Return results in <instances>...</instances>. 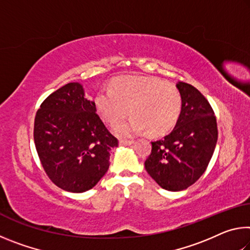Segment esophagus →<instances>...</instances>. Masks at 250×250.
<instances>
[{
    "label": "esophagus",
    "instance_id": "esophagus-1",
    "mask_svg": "<svg viewBox=\"0 0 250 250\" xmlns=\"http://www.w3.org/2000/svg\"><path fill=\"white\" fill-rule=\"evenodd\" d=\"M133 143H134L133 140H120L119 141V145L120 146H131V145H133Z\"/></svg>",
    "mask_w": 250,
    "mask_h": 250
}]
</instances>
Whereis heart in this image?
I'll return each instance as SVG.
<instances>
[{
    "mask_svg": "<svg viewBox=\"0 0 250 250\" xmlns=\"http://www.w3.org/2000/svg\"><path fill=\"white\" fill-rule=\"evenodd\" d=\"M100 116L112 126L121 124L129 115L126 124L118 126L117 134L131 137L146 132L162 135L168 132L179 119L182 99L172 83L155 77L121 76L113 80L111 90H100L95 98Z\"/></svg>",
    "mask_w": 250,
    "mask_h": 250,
    "instance_id": "1",
    "label": "heart"
}]
</instances>
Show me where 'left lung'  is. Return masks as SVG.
<instances>
[{"mask_svg":"<svg viewBox=\"0 0 250 250\" xmlns=\"http://www.w3.org/2000/svg\"><path fill=\"white\" fill-rule=\"evenodd\" d=\"M182 109L174 129L152 143L145 162L146 172L161 188L179 192L195 183L205 172L217 142V124L206 98L195 87L176 83Z\"/></svg>","mask_w":250,"mask_h":250,"instance_id":"1","label":"left lung"}]
</instances>
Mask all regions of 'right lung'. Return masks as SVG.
I'll list each match as a JSON object with an SVG mask.
<instances>
[{"label":"right lung","instance_id":"1","mask_svg":"<svg viewBox=\"0 0 250 250\" xmlns=\"http://www.w3.org/2000/svg\"><path fill=\"white\" fill-rule=\"evenodd\" d=\"M96 111L83 84L69 83L49 95L36 112L37 153L46 174L64 191L83 193L94 188L118 146Z\"/></svg>","mask_w":250,"mask_h":250}]
</instances>
